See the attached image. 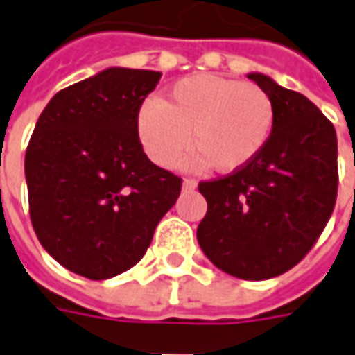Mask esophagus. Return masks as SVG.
I'll use <instances>...</instances> for the list:
<instances>
[{
    "label": "esophagus",
    "mask_w": 355,
    "mask_h": 355,
    "mask_svg": "<svg viewBox=\"0 0 355 355\" xmlns=\"http://www.w3.org/2000/svg\"><path fill=\"white\" fill-rule=\"evenodd\" d=\"M196 186H198V180H196V178H184V180H182V188H184L186 192H192Z\"/></svg>",
    "instance_id": "obj_1"
}]
</instances>
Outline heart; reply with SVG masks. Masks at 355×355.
Returning a JSON list of instances; mask_svg holds the SVG:
<instances>
[{"mask_svg":"<svg viewBox=\"0 0 355 355\" xmlns=\"http://www.w3.org/2000/svg\"><path fill=\"white\" fill-rule=\"evenodd\" d=\"M275 128V103L257 84L215 74L178 80L138 111V136L157 165L169 167L192 144L188 165L232 173L263 152Z\"/></svg>","mask_w":355,"mask_h":355,"instance_id":"obj_1","label":"heart"}]
</instances>
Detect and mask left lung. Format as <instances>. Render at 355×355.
Here are the masks:
<instances>
[{
    "mask_svg": "<svg viewBox=\"0 0 355 355\" xmlns=\"http://www.w3.org/2000/svg\"><path fill=\"white\" fill-rule=\"evenodd\" d=\"M275 103V128L250 165L202 180L207 213L198 242L215 267L265 281L298 265L331 219L338 192L333 123L300 92L248 74Z\"/></svg>",
    "mask_w": 355,
    "mask_h": 355,
    "instance_id": "1",
    "label": "left lung"
}]
</instances>
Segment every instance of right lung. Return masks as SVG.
Listing matches in <instances>:
<instances>
[{
	"mask_svg": "<svg viewBox=\"0 0 355 355\" xmlns=\"http://www.w3.org/2000/svg\"><path fill=\"white\" fill-rule=\"evenodd\" d=\"M161 73L105 69L57 92L24 157L31 220L40 244L92 281L135 267L180 196L182 178L153 165L138 111Z\"/></svg>",
	"mask_w": 355,
	"mask_h": 355,
	"instance_id": "obj_1",
	"label": "right lung"
}]
</instances>
